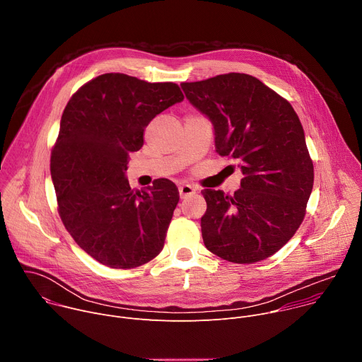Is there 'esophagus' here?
<instances>
[{"label": "esophagus", "mask_w": 362, "mask_h": 362, "mask_svg": "<svg viewBox=\"0 0 362 362\" xmlns=\"http://www.w3.org/2000/svg\"><path fill=\"white\" fill-rule=\"evenodd\" d=\"M194 193H196V189H194L192 185H182V186L179 187V194H180L182 199H185V197H187V196H192V194H194Z\"/></svg>", "instance_id": "1"}]
</instances>
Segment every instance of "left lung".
I'll return each instance as SVG.
<instances>
[{"instance_id": "obj_1", "label": "left lung", "mask_w": 362, "mask_h": 362, "mask_svg": "<svg viewBox=\"0 0 362 362\" xmlns=\"http://www.w3.org/2000/svg\"><path fill=\"white\" fill-rule=\"evenodd\" d=\"M180 86L211 120L216 151L235 159L243 175L233 196L202 190L204 246L233 264L264 261L295 235L314 186L299 117L289 101L249 74Z\"/></svg>"}]
</instances>
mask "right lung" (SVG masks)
<instances>
[{
    "mask_svg": "<svg viewBox=\"0 0 362 362\" xmlns=\"http://www.w3.org/2000/svg\"><path fill=\"white\" fill-rule=\"evenodd\" d=\"M183 98L175 83L107 73L67 103L51 151V179L66 229L97 262L130 269L163 249L179 190L172 180L158 179L134 192L126 170L147 124Z\"/></svg>",
    "mask_w": 362,
    "mask_h": 362,
    "instance_id": "right-lung-1",
    "label": "right lung"
}]
</instances>
